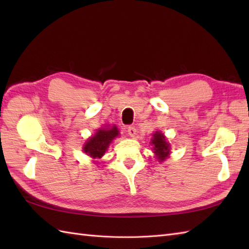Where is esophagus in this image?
<instances>
[{
	"label": "esophagus",
	"mask_w": 249,
	"mask_h": 249,
	"mask_svg": "<svg viewBox=\"0 0 249 249\" xmlns=\"http://www.w3.org/2000/svg\"><path fill=\"white\" fill-rule=\"evenodd\" d=\"M127 131H128V135L130 136V137H134L136 136V134H137V129L134 127V126H129V127L127 128Z\"/></svg>",
	"instance_id": "34e87169"
}]
</instances>
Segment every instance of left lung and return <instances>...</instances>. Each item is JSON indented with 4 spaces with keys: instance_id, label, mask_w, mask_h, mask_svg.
Listing matches in <instances>:
<instances>
[{
    "instance_id": "obj_1",
    "label": "left lung",
    "mask_w": 249,
    "mask_h": 249,
    "mask_svg": "<svg viewBox=\"0 0 249 249\" xmlns=\"http://www.w3.org/2000/svg\"><path fill=\"white\" fill-rule=\"evenodd\" d=\"M152 144L153 149H154V153L158 156V160L160 161L165 160V158L169 155V152H170V146L167 143L165 137L161 133H156L153 135L152 139Z\"/></svg>"
}]
</instances>
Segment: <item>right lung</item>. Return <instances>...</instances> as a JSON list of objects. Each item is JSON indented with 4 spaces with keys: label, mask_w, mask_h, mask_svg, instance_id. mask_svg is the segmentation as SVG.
Returning a JSON list of instances; mask_svg holds the SVG:
<instances>
[{
    "label": "right lung",
    "mask_w": 249,
    "mask_h": 249,
    "mask_svg": "<svg viewBox=\"0 0 249 249\" xmlns=\"http://www.w3.org/2000/svg\"><path fill=\"white\" fill-rule=\"evenodd\" d=\"M119 135L118 128L113 126L111 129H99L84 145L83 150L93 158H100L107 150L110 142Z\"/></svg>",
    "instance_id": "add662e5"
}]
</instances>
